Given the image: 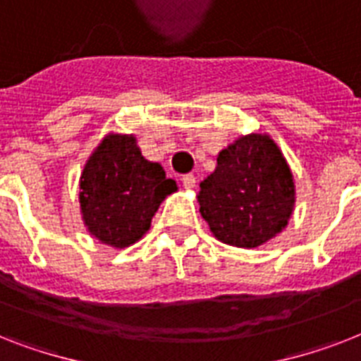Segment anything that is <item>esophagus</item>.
Wrapping results in <instances>:
<instances>
[{
	"label": "esophagus",
	"mask_w": 361,
	"mask_h": 361,
	"mask_svg": "<svg viewBox=\"0 0 361 361\" xmlns=\"http://www.w3.org/2000/svg\"><path fill=\"white\" fill-rule=\"evenodd\" d=\"M181 183H183L185 189H195V185H197V178H195L192 174H187L181 178Z\"/></svg>",
	"instance_id": "esophagus-1"
}]
</instances>
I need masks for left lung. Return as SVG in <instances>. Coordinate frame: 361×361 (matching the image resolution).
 <instances>
[{
	"label": "left lung",
	"instance_id": "8db88e82",
	"mask_svg": "<svg viewBox=\"0 0 361 361\" xmlns=\"http://www.w3.org/2000/svg\"><path fill=\"white\" fill-rule=\"evenodd\" d=\"M197 198L217 240L252 249L285 231L296 185L279 146L269 135L251 133L221 149Z\"/></svg>",
	"mask_w": 361,
	"mask_h": 361
}]
</instances>
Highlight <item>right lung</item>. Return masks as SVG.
<instances>
[{"label": "right lung", "mask_w": 361, "mask_h": 361, "mask_svg": "<svg viewBox=\"0 0 361 361\" xmlns=\"http://www.w3.org/2000/svg\"><path fill=\"white\" fill-rule=\"evenodd\" d=\"M176 189L161 164L144 159L135 135L110 133L82 170V221L101 243L123 249L149 231L161 202Z\"/></svg>", "instance_id": "obj_1"}]
</instances>
